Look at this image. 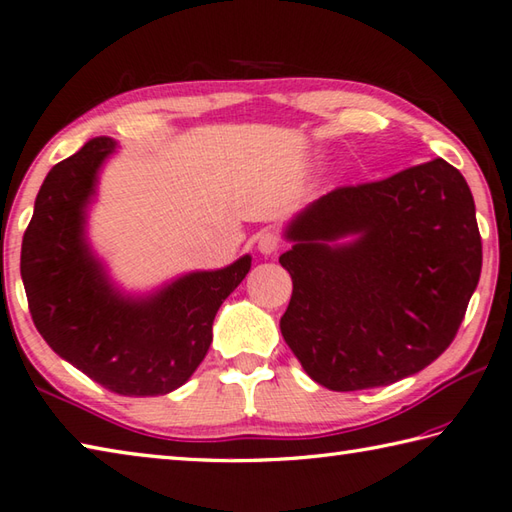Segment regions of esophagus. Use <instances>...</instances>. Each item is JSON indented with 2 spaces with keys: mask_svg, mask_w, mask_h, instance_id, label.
I'll list each match as a JSON object with an SVG mask.
<instances>
[{
  "mask_svg": "<svg viewBox=\"0 0 512 512\" xmlns=\"http://www.w3.org/2000/svg\"><path fill=\"white\" fill-rule=\"evenodd\" d=\"M280 246H282V237H280V232H275V230H264L262 235L257 237V248H259V253H264V255L277 253V248Z\"/></svg>",
  "mask_w": 512,
  "mask_h": 512,
  "instance_id": "34e87169",
  "label": "esophagus"
}]
</instances>
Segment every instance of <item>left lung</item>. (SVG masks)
I'll use <instances>...</instances> for the list:
<instances>
[{
  "label": "left lung",
  "instance_id": "8db88e82",
  "mask_svg": "<svg viewBox=\"0 0 512 512\" xmlns=\"http://www.w3.org/2000/svg\"><path fill=\"white\" fill-rule=\"evenodd\" d=\"M356 234L357 241H332ZM280 257L293 295L282 336L333 392L396 383L450 347L481 275L475 199L434 159L383 181L342 185L297 217Z\"/></svg>",
  "mask_w": 512,
  "mask_h": 512
}]
</instances>
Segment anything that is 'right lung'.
Segmentation results:
<instances>
[{
	"mask_svg": "<svg viewBox=\"0 0 512 512\" xmlns=\"http://www.w3.org/2000/svg\"><path fill=\"white\" fill-rule=\"evenodd\" d=\"M114 147L94 138L46 174L20 271L35 329L58 356L114 394L159 396L206 358L215 315L250 271V257L185 275L145 300L118 295L85 241V208Z\"/></svg>",
	"mask_w": 512,
	"mask_h": 512,
	"instance_id": "right-lung-1",
	"label": "right lung"
}]
</instances>
